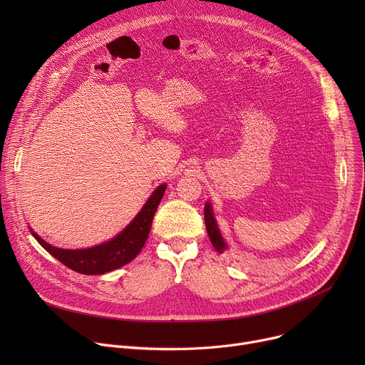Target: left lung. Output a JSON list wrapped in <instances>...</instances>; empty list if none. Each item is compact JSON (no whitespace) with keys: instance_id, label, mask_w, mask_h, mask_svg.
Returning a JSON list of instances; mask_svg holds the SVG:
<instances>
[{"instance_id":"1","label":"left lung","mask_w":365,"mask_h":365,"mask_svg":"<svg viewBox=\"0 0 365 365\" xmlns=\"http://www.w3.org/2000/svg\"><path fill=\"white\" fill-rule=\"evenodd\" d=\"M204 220H205V227H207V234L210 237V241H212L213 247L219 253H223L227 247H226V242L219 231L216 219L213 216V207L210 202H205V207H204Z\"/></svg>"}]
</instances>
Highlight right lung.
<instances>
[{"mask_svg":"<svg viewBox=\"0 0 365 365\" xmlns=\"http://www.w3.org/2000/svg\"><path fill=\"white\" fill-rule=\"evenodd\" d=\"M165 187L167 185L164 183L153 190L138 216L123 229V232L101 245L83 248V250H66V248L50 245L41 237H38L32 229L29 231L43 248H46L61 263L68 266L69 269L84 275H102L118 269L140 253L148 240L153 215H155L161 198L164 197Z\"/></svg>","mask_w":365,"mask_h":365,"instance_id":"add662e5","label":"right lung"}]
</instances>
